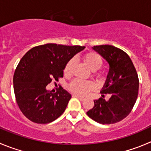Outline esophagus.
Instances as JSON below:
<instances>
[{
	"mask_svg": "<svg viewBox=\"0 0 151 151\" xmlns=\"http://www.w3.org/2000/svg\"><path fill=\"white\" fill-rule=\"evenodd\" d=\"M74 97H75V98H78V99L80 100V101H83L84 100H85V98H83V97H80V96H78V95H74Z\"/></svg>",
	"mask_w": 151,
	"mask_h": 151,
	"instance_id": "1",
	"label": "esophagus"
}]
</instances>
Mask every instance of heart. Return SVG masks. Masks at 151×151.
I'll return each instance as SVG.
<instances>
[{"instance_id":"1","label":"heart","mask_w":151,"mask_h":151,"mask_svg":"<svg viewBox=\"0 0 151 151\" xmlns=\"http://www.w3.org/2000/svg\"><path fill=\"white\" fill-rule=\"evenodd\" d=\"M82 61L84 64L92 71H95L101 67L103 64L102 59L97 53L93 52H88L82 56ZM74 66V62L70 60L65 65L63 69V74L66 77H69L72 74L73 68ZM97 78L101 79L103 77L102 73H96ZM68 88L70 91L80 96L86 95L88 92L94 89V85L90 82H83L80 80H73L68 86Z\"/></svg>"}]
</instances>
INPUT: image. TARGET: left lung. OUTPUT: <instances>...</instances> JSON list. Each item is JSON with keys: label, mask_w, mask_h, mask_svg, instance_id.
Instances as JSON below:
<instances>
[{"label": "left lung", "mask_w": 151, "mask_h": 151, "mask_svg": "<svg viewBox=\"0 0 151 151\" xmlns=\"http://www.w3.org/2000/svg\"><path fill=\"white\" fill-rule=\"evenodd\" d=\"M93 49L108 62L109 71L101 91L103 98L95 100L94 107L86 112L88 117L102 124L121 122L133 109L139 93V80L136 68L127 53L112 45H96ZM106 93L111 98L104 99Z\"/></svg>", "instance_id": "left-lung-1"}]
</instances>
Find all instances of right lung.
<instances>
[{"label":"right lung","mask_w":151,"mask_h":151,"mask_svg":"<svg viewBox=\"0 0 151 151\" xmlns=\"http://www.w3.org/2000/svg\"><path fill=\"white\" fill-rule=\"evenodd\" d=\"M84 46L45 44L28 50L13 76V88L18 107L26 118L37 124H47L65 110L71 94L61 86L56 93L46 89L52 80L63 77L66 63Z\"/></svg>","instance_id":"right-lung-1"}]
</instances>
